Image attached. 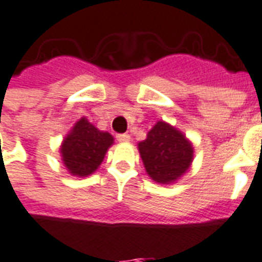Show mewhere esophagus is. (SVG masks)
I'll return each mask as SVG.
<instances>
[{
    "label": "esophagus",
    "mask_w": 262,
    "mask_h": 262,
    "mask_svg": "<svg viewBox=\"0 0 262 262\" xmlns=\"http://www.w3.org/2000/svg\"><path fill=\"white\" fill-rule=\"evenodd\" d=\"M117 141L118 142H129V141H131V137H129L128 134H118Z\"/></svg>",
    "instance_id": "obj_1"
}]
</instances>
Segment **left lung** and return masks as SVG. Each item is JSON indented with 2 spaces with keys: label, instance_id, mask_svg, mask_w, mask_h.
Segmentation results:
<instances>
[{
  "label": "left lung",
  "instance_id": "left-lung-1",
  "mask_svg": "<svg viewBox=\"0 0 262 262\" xmlns=\"http://www.w3.org/2000/svg\"><path fill=\"white\" fill-rule=\"evenodd\" d=\"M145 170L160 184L174 183L191 166L192 144L186 135L165 121H158L146 139L138 144Z\"/></svg>",
  "mask_w": 262,
  "mask_h": 262
}]
</instances>
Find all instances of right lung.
I'll list each match as a JSON object with an SVG mask.
<instances>
[{
	"instance_id": "right-lung-1",
	"label": "right lung",
	"mask_w": 262,
	"mask_h": 262,
	"mask_svg": "<svg viewBox=\"0 0 262 262\" xmlns=\"http://www.w3.org/2000/svg\"><path fill=\"white\" fill-rule=\"evenodd\" d=\"M113 142L114 138L110 134L97 129L82 117L62 141V163L72 176L86 177L96 171Z\"/></svg>"
}]
</instances>
